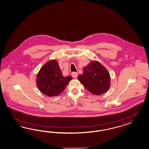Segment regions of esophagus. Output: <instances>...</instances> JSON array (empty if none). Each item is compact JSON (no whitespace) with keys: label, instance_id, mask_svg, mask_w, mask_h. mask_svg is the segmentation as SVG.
<instances>
[{"label":"esophagus","instance_id":"1","mask_svg":"<svg viewBox=\"0 0 149 149\" xmlns=\"http://www.w3.org/2000/svg\"><path fill=\"white\" fill-rule=\"evenodd\" d=\"M72 75L74 78H77V77L78 76V74L77 72H73L72 74Z\"/></svg>","mask_w":149,"mask_h":149}]
</instances>
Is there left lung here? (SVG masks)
<instances>
[{"label": "left lung", "instance_id": "8db88e82", "mask_svg": "<svg viewBox=\"0 0 149 149\" xmlns=\"http://www.w3.org/2000/svg\"><path fill=\"white\" fill-rule=\"evenodd\" d=\"M78 80L91 93L103 95L110 87V75L108 70L97 61H93L84 68Z\"/></svg>", "mask_w": 149, "mask_h": 149}]
</instances>
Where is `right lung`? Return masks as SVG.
I'll list each match as a JSON object with an SVG mask.
<instances>
[{"instance_id": "add662e5", "label": "right lung", "mask_w": 149, "mask_h": 149, "mask_svg": "<svg viewBox=\"0 0 149 149\" xmlns=\"http://www.w3.org/2000/svg\"><path fill=\"white\" fill-rule=\"evenodd\" d=\"M72 77H63L56 59L50 60L44 64L36 75V85L43 94L49 97L60 95Z\"/></svg>"}]
</instances>
